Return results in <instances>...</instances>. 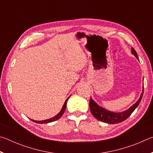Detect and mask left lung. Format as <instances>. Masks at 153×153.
Returning <instances> with one entry per match:
<instances>
[{
  "label": "left lung",
  "mask_w": 153,
  "mask_h": 153,
  "mask_svg": "<svg viewBox=\"0 0 153 153\" xmlns=\"http://www.w3.org/2000/svg\"><path fill=\"white\" fill-rule=\"evenodd\" d=\"M131 53L134 54V55L136 56L137 59H138V55L136 51L134 50V48H131ZM144 92V86H143V90H142V93L141 94L140 97L138 99L135 104L133 106L128 109L127 111H123L121 113H114L111 112L109 111H107L100 107V106H98L97 103H96L92 98H90L89 105H90V109L91 111L93 116L97 119V120H99L102 122H105L107 123L110 124H115L120 123L121 121L126 120V119H128L129 116L131 115V114L133 113V111L136 109V108L138 107L140 102L141 101V99L143 96Z\"/></svg>",
  "instance_id": "obj_1"
}]
</instances>
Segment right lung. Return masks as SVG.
Instances as JSON below:
<instances>
[{
    "instance_id": "right-lung-1",
    "label": "right lung",
    "mask_w": 153,
    "mask_h": 153,
    "mask_svg": "<svg viewBox=\"0 0 153 153\" xmlns=\"http://www.w3.org/2000/svg\"><path fill=\"white\" fill-rule=\"evenodd\" d=\"M68 98L65 100V102L64 105L63 106V108H62V109L61 110L60 112H59L57 115H55V117H52L51 119H48V120H43V121H35V120H31L32 121L35 123H51V122H53V121H55L56 120H59V118L61 117V116L63 115V113L65 112V108H66V105H67V100H68Z\"/></svg>"
}]
</instances>
